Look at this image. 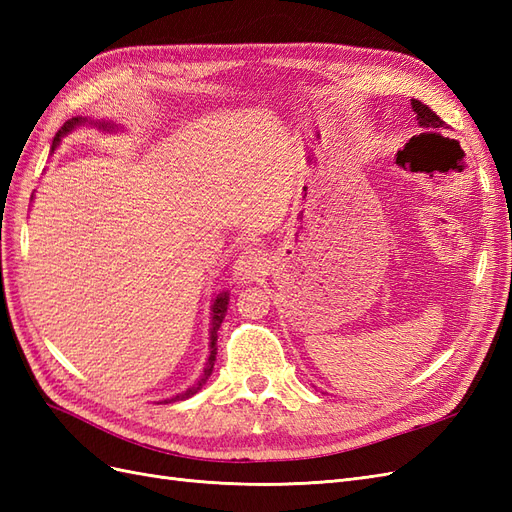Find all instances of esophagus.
<instances>
[{
  "label": "esophagus",
  "instance_id": "1",
  "mask_svg": "<svg viewBox=\"0 0 512 512\" xmlns=\"http://www.w3.org/2000/svg\"><path fill=\"white\" fill-rule=\"evenodd\" d=\"M267 269V258L260 250H245L235 262V277L241 284L256 282Z\"/></svg>",
  "mask_w": 512,
  "mask_h": 512
}]
</instances>
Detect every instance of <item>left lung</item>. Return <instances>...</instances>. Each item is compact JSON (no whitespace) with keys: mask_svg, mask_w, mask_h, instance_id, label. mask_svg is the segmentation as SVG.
Instances as JSON below:
<instances>
[{"mask_svg":"<svg viewBox=\"0 0 512 512\" xmlns=\"http://www.w3.org/2000/svg\"><path fill=\"white\" fill-rule=\"evenodd\" d=\"M412 108H414V113H416L418 126H421L423 130H427V132H423V134H436V136H440L438 130H444L446 123H444L436 113H433L427 104H423V102L412 100Z\"/></svg>","mask_w":512,"mask_h":512,"instance_id":"8db88e82","label":"left lung"}]
</instances>
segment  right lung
Listing matches in <instances>:
<instances>
[{
    "mask_svg": "<svg viewBox=\"0 0 512 512\" xmlns=\"http://www.w3.org/2000/svg\"><path fill=\"white\" fill-rule=\"evenodd\" d=\"M85 123H89V126H98L100 130H113L115 126L113 123H108V121H91V119H83V117H72V119H68L64 126H61V130L55 134V138H53V147H51V151H55L57 149V145H59V141L61 138H64L66 134H70L74 128H79V126H85ZM226 309H228V292H220L218 297L213 299V305H211V342H209V359H207V363H205V369H203V376H200L190 389H185L183 393H179V395H175L173 399H164V404H170V401H183V399H188V397H192V395H196L200 389H203L205 386V382L209 380V376H211V371H213V365H215V354H218V331H220V327H222V320H224V316H226Z\"/></svg>",
    "mask_w": 512,
    "mask_h": 512,
    "instance_id": "obj_1",
    "label": "right lung"
}]
</instances>
